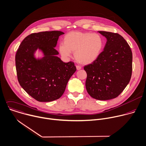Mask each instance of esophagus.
I'll return each instance as SVG.
<instances>
[{
	"instance_id": "34e87169",
	"label": "esophagus",
	"mask_w": 146,
	"mask_h": 146,
	"mask_svg": "<svg viewBox=\"0 0 146 146\" xmlns=\"http://www.w3.org/2000/svg\"><path fill=\"white\" fill-rule=\"evenodd\" d=\"M76 70H80L82 68V67L80 66H76Z\"/></svg>"
}]
</instances>
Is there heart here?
I'll use <instances>...</instances> for the list:
<instances>
[{
	"mask_svg": "<svg viewBox=\"0 0 146 146\" xmlns=\"http://www.w3.org/2000/svg\"><path fill=\"white\" fill-rule=\"evenodd\" d=\"M104 44V40L99 34L72 32L65 36L64 43L60 44L59 50L65 57H70L72 52H74L76 62L82 64H89L98 57Z\"/></svg>",
	"mask_w": 146,
	"mask_h": 146,
	"instance_id": "obj_1",
	"label": "heart"
}]
</instances>
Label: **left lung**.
I'll use <instances>...</instances> for the list:
<instances>
[{
  "mask_svg": "<svg viewBox=\"0 0 146 146\" xmlns=\"http://www.w3.org/2000/svg\"><path fill=\"white\" fill-rule=\"evenodd\" d=\"M98 32L107 41L97 59L84 67L87 73L86 88L93 98L108 100L117 97L129 83L132 71V53L119 34Z\"/></svg>",
  "mask_w": 146,
  "mask_h": 146,
  "instance_id": "left-lung-1",
  "label": "left lung"
}]
</instances>
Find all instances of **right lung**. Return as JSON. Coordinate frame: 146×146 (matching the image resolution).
Listing matches in <instances>:
<instances>
[{
	"label": "right lung",
	"mask_w": 146,
	"mask_h": 146,
	"mask_svg": "<svg viewBox=\"0 0 146 146\" xmlns=\"http://www.w3.org/2000/svg\"><path fill=\"white\" fill-rule=\"evenodd\" d=\"M60 31L42 32L27 36L21 43L15 55L18 80L25 91L39 102H50L63 94L68 81L76 68L74 63H64L56 55L54 47ZM41 49L44 56L40 60L34 57Z\"/></svg>",
	"instance_id": "obj_1"
}]
</instances>
